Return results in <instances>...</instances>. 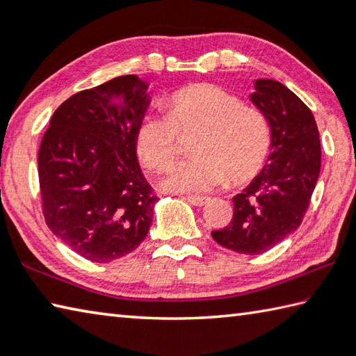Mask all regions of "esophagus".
I'll return each instance as SVG.
<instances>
[{"instance_id": "esophagus-1", "label": "esophagus", "mask_w": 356, "mask_h": 356, "mask_svg": "<svg viewBox=\"0 0 356 356\" xmlns=\"http://www.w3.org/2000/svg\"><path fill=\"white\" fill-rule=\"evenodd\" d=\"M210 197H206V196H196V195H188L186 196V201H188L190 204H193V206L196 207H202L206 206V204L209 202Z\"/></svg>"}]
</instances>
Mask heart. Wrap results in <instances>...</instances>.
<instances>
[{"instance_id": "heart-1", "label": "heart", "mask_w": 356, "mask_h": 356, "mask_svg": "<svg viewBox=\"0 0 356 356\" xmlns=\"http://www.w3.org/2000/svg\"><path fill=\"white\" fill-rule=\"evenodd\" d=\"M179 134H197L191 156L174 165L161 186L206 193L226 182L242 184L261 171L270 152L264 114L215 84H191L168 99V114L149 113L136 127L138 155L149 170L163 171L179 154Z\"/></svg>"}]
</instances>
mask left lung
Here are the masks:
<instances>
[{"label": "left lung", "mask_w": 356, "mask_h": 356, "mask_svg": "<svg viewBox=\"0 0 356 356\" xmlns=\"http://www.w3.org/2000/svg\"><path fill=\"white\" fill-rule=\"evenodd\" d=\"M250 99L270 125L268 163L232 197V221L212 237L227 250L256 256L303 221L321 172V136L309 108L282 83L256 80Z\"/></svg>", "instance_id": "8db88e82"}]
</instances>
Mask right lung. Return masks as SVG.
<instances>
[{"instance_id": "obj_1", "label": "right lung", "mask_w": 356, "mask_h": 356, "mask_svg": "<svg viewBox=\"0 0 356 356\" xmlns=\"http://www.w3.org/2000/svg\"><path fill=\"white\" fill-rule=\"evenodd\" d=\"M136 75L72 95L53 113L39 149L42 209L50 231L91 262H110L146 238L159 197L144 179L135 134L150 105Z\"/></svg>"}]
</instances>
